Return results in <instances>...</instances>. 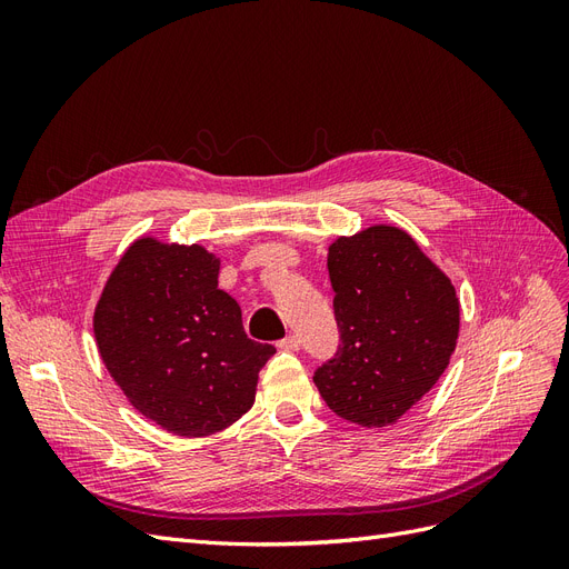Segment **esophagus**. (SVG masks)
I'll return each instance as SVG.
<instances>
[{
    "label": "esophagus",
    "instance_id": "obj_1",
    "mask_svg": "<svg viewBox=\"0 0 569 569\" xmlns=\"http://www.w3.org/2000/svg\"><path fill=\"white\" fill-rule=\"evenodd\" d=\"M278 347L282 349V351H299V347H301V339L297 337V335H289V337H284Z\"/></svg>",
    "mask_w": 569,
    "mask_h": 569
}]
</instances>
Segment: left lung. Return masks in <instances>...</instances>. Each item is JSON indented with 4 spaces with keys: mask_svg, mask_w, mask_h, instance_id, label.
Listing matches in <instances>:
<instances>
[{
    "mask_svg": "<svg viewBox=\"0 0 569 569\" xmlns=\"http://www.w3.org/2000/svg\"><path fill=\"white\" fill-rule=\"evenodd\" d=\"M339 351L313 382L339 418L399 422L437 385L456 351V287L406 230L370 226L327 249Z\"/></svg>",
    "mask_w": 569,
    "mask_h": 569,
    "instance_id": "left-lung-1",
    "label": "left lung"
}]
</instances>
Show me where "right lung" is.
<instances>
[{"instance_id": "obj_1", "label": "right lung", "mask_w": 569, "mask_h": 569, "mask_svg": "<svg viewBox=\"0 0 569 569\" xmlns=\"http://www.w3.org/2000/svg\"><path fill=\"white\" fill-rule=\"evenodd\" d=\"M218 272L220 258L199 244L140 237L94 308L97 349L113 382L176 437H209L242 418L274 353L247 337Z\"/></svg>"}]
</instances>
